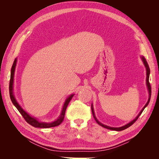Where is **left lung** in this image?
<instances>
[{"label":"left lung","instance_id":"8db88e82","mask_svg":"<svg viewBox=\"0 0 159 159\" xmlns=\"http://www.w3.org/2000/svg\"><path fill=\"white\" fill-rule=\"evenodd\" d=\"M142 60H143V63H144V64H145V68H146V70H147V88H148V93H149V97H148V102H147V103H146V105H145V106H144V107L143 108V109L141 111V112L139 113V114L137 115V117L134 119V120H133L132 121H131L129 123H128V124H127L126 125H125V126H123V127H116V128H115V127H109V126H107V125H103V124H102V123H101L99 121H98V120L96 119V117H95V114H94V111H93V105H91V111H92V113H93V117H94V119H95V120L96 121V122H97L99 125H101L102 127H104V128H106V129H111V130H114V131H123V130H124V129H127V128H128V127H129L130 126H131L137 120V119L139 118V117L141 115V114L143 113V110L145 109V108L148 105V103H149V102H150V99H151V84H150V83H149V74H150V69H149V67H148V64H147V61H146V60L145 59V57H142Z\"/></svg>","mask_w":159,"mask_h":159}]
</instances>
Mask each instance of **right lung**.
Listing matches in <instances>:
<instances>
[{
    "label": "right lung",
    "mask_w": 159,
    "mask_h": 159,
    "mask_svg": "<svg viewBox=\"0 0 159 159\" xmlns=\"http://www.w3.org/2000/svg\"><path fill=\"white\" fill-rule=\"evenodd\" d=\"M16 64V59L14 60V63H13L12 66L11 73V80H10V83H9V93H10V98H11V99L12 101L13 105L16 107V109L18 110V111L20 112V113L22 115V116L24 117V119H25V121L28 124H30V125H32L33 127H38V128H50V127L58 126L59 125H60L61 123V122L64 121L67 106H68V105L69 104V103L71 101V99H72V98H73V96L74 95V94L71 95L70 97L66 99V101L65 102V103L64 105L63 109H62V111H61L60 116L59 117L58 119L56 120V121L52 122V123H41V122L38 121L36 119L30 117L29 115H28L26 112H25V111L22 109V108L20 106V105H19V104L17 103L15 98H14V95H13V93H12V89H13L14 74V70H15Z\"/></svg>",
    "instance_id": "right-lung-1"
}]
</instances>
